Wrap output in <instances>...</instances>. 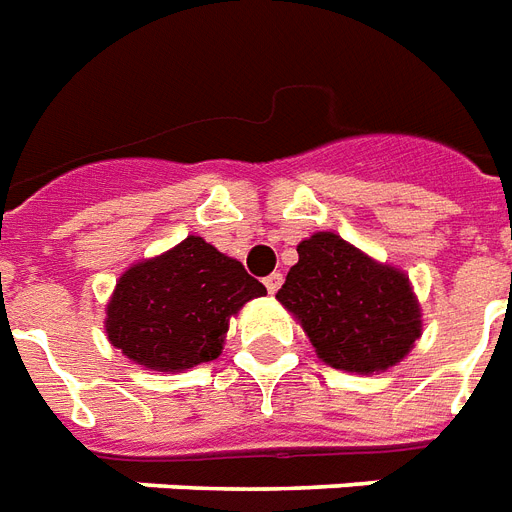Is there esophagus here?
<instances>
[{
    "instance_id": "obj_1",
    "label": "esophagus",
    "mask_w": 512,
    "mask_h": 512,
    "mask_svg": "<svg viewBox=\"0 0 512 512\" xmlns=\"http://www.w3.org/2000/svg\"><path fill=\"white\" fill-rule=\"evenodd\" d=\"M281 281H284V276H281V273H271V276H265V289H268L271 295H276L281 287Z\"/></svg>"
}]
</instances>
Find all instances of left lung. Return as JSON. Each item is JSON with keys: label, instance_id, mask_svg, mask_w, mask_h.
<instances>
[{"label": "left lung", "instance_id": "obj_1", "mask_svg": "<svg viewBox=\"0 0 512 512\" xmlns=\"http://www.w3.org/2000/svg\"><path fill=\"white\" fill-rule=\"evenodd\" d=\"M297 255L276 300L300 321L324 364L356 374L385 372L414 348L422 316L404 271L329 231L300 241Z\"/></svg>", "mask_w": 512, "mask_h": 512}]
</instances>
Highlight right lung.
<instances>
[{"label":"right lung","mask_w":512,"mask_h":512,"mask_svg":"<svg viewBox=\"0 0 512 512\" xmlns=\"http://www.w3.org/2000/svg\"><path fill=\"white\" fill-rule=\"evenodd\" d=\"M263 295L239 260L188 236L122 273L106 308L108 340L146 369L183 372L215 361L231 316Z\"/></svg>","instance_id":"right-lung-1"}]
</instances>
